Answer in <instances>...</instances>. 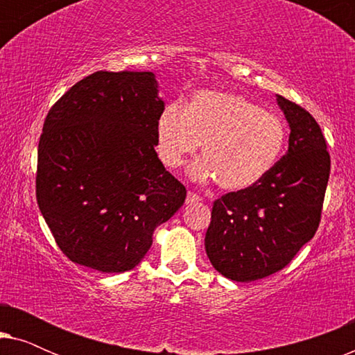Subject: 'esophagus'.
I'll return each mask as SVG.
<instances>
[{
    "label": "esophagus",
    "mask_w": 355,
    "mask_h": 355,
    "mask_svg": "<svg viewBox=\"0 0 355 355\" xmlns=\"http://www.w3.org/2000/svg\"><path fill=\"white\" fill-rule=\"evenodd\" d=\"M202 200V197L198 196L196 192H187V198H186V203L187 205H192V203H198Z\"/></svg>",
    "instance_id": "obj_1"
}]
</instances>
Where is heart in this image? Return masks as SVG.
Here are the masks:
<instances>
[{"label":"heart","instance_id":"heart-1","mask_svg":"<svg viewBox=\"0 0 355 355\" xmlns=\"http://www.w3.org/2000/svg\"><path fill=\"white\" fill-rule=\"evenodd\" d=\"M158 153L176 168L202 142L203 158L191 166L197 181L216 179L225 191L259 184L278 164L288 140V124L245 96L200 90L187 108L169 103L157 124Z\"/></svg>","mask_w":355,"mask_h":355}]
</instances>
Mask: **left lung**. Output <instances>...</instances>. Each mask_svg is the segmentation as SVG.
Returning <instances> with one entry per match:
<instances>
[{"instance_id":"left-lung-1","label":"left lung","mask_w":355,"mask_h":355,"mask_svg":"<svg viewBox=\"0 0 355 355\" xmlns=\"http://www.w3.org/2000/svg\"><path fill=\"white\" fill-rule=\"evenodd\" d=\"M289 148L259 184L213 202L205 250L237 283L266 278L291 263L318 230L331 159L313 116L278 95Z\"/></svg>"}]
</instances>
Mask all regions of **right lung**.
<instances>
[{
    "label": "right lung",
    "mask_w": 355,
    "mask_h": 355,
    "mask_svg": "<svg viewBox=\"0 0 355 355\" xmlns=\"http://www.w3.org/2000/svg\"><path fill=\"white\" fill-rule=\"evenodd\" d=\"M164 110L153 72L98 71L48 111L38 142L37 203L74 263L123 273L140 263L155 227L186 200L159 162Z\"/></svg>",
    "instance_id": "1"
}]
</instances>
